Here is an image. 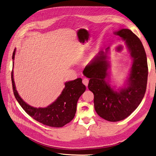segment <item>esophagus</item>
<instances>
[{"instance_id": "34e87169", "label": "esophagus", "mask_w": 156, "mask_h": 156, "mask_svg": "<svg viewBox=\"0 0 156 156\" xmlns=\"http://www.w3.org/2000/svg\"><path fill=\"white\" fill-rule=\"evenodd\" d=\"M88 81H89V80H88L87 78H84V79H83V83L86 87L88 86Z\"/></svg>"}]
</instances>
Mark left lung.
Wrapping results in <instances>:
<instances>
[{"mask_svg":"<svg viewBox=\"0 0 156 156\" xmlns=\"http://www.w3.org/2000/svg\"><path fill=\"white\" fill-rule=\"evenodd\" d=\"M113 33L124 41L132 59L123 86L116 88L109 83V47L105 52H99L83 73L90 79L88 87L94 95L97 114L107 121L118 122L128 117L142 101L147 84L148 64L142 42L133 32L122 29Z\"/></svg>","mask_w":156,"mask_h":156,"instance_id":"8db88e82","label":"left lung"}]
</instances>
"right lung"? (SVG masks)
I'll return each mask as SVG.
<instances>
[{"label":"right lung","instance_id":"obj_1","mask_svg":"<svg viewBox=\"0 0 156 156\" xmlns=\"http://www.w3.org/2000/svg\"><path fill=\"white\" fill-rule=\"evenodd\" d=\"M16 49L13 53V68ZM12 81L15 98L21 107L28 115L35 120L44 125L53 127H63L72 121L77 110L79 98L86 90V87L82 83V79L78 78L73 81H66L65 87L56 100L46 107H34L27 103L20 96L16 89L12 72Z\"/></svg>","mask_w":156,"mask_h":156}]
</instances>
